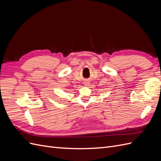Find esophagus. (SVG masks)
Wrapping results in <instances>:
<instances>
[{"instance_id":"34e87169","label":"esophagus","mask_w":161,"mask_h":161,"mask_svg":"<svg viewBox=\"0 0 161 161\" xmlns=\"http://www.w3.org/2000/svg\"><path fill=\"white\" fill-rule=\"evenodd\" d=\"M88 83H89L88 82H85V85H89Z\"/></svg>"}]
</instances>
